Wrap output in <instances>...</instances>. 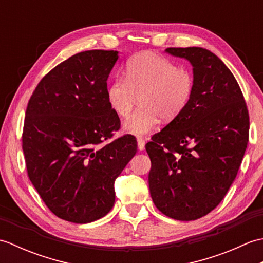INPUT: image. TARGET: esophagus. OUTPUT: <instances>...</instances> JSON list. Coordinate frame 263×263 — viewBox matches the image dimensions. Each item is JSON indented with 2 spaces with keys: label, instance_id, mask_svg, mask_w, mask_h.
Listing matches in <instances>:
<instances>
[{
  "label": "esophagus",
  "instance_id": "esophagus-1",
  "mask_svg": "<svg viewBox=\"0 0 263 263\" xmlns=\"http://www.w3.org/2000/svg\"><path fill=\"white\" fill-rule=\"evenodd\" d=\"M138 149L139 150H143L144 146H146V140L143 138H138Z\"/></svg>",
  "mask_w": 263,
  "mask_h": 263
}]
</instances>
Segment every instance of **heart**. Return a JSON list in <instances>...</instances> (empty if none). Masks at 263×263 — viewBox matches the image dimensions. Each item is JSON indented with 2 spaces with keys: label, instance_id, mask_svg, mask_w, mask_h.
Instances as JSON below:
<instances>
[{
  "label": "heart",
  "instance_id": "heart-1",
  "mask_svg": "<svg viewBox=\"0 0 263 263\" xmlns=\"http://www.w3.org/2000/svg\"><path fill=\"white\" fill-rule=\"evenodd\" d=\"M195 90L193 72L178 66L154 52H141L127 61L124 78L117 77L106 89L109 107L125 119L140 98L141 107L124 128L143 136L157 126L159 119L166 123L176 120L191 103Z\"/></svg>",
  "mask_w": 263,
  "mask_h": 263
}]
</instances>
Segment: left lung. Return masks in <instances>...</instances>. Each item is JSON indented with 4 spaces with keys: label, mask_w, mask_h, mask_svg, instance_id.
<instances>
[{
    "label": "left lung",
    "mask_w": 263,
    "mask_h": 263,
    "mask_svg": "<svg viewBox=\"0 0 263 263\" xmlns=\"http://www.w3.org/2000/svg\"><path fill=\"white\" fill-rule=\"evenodd\" d=\"M166 52L191 62L195 90L186 109L146 144L149 190L164 215L195 220L220 203L235 180L249 142V110L236 79L214 53Z\"/></svg>",
    "instance_id": "obj_1"
}]
</instances>
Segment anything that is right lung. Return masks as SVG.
I'll return each instance as SVG.
<instances>
[{
  "instance_id": "1",
  "label": "right lung",
  "mask_w": 263,
  "mask_h": 263,
  "mask_svg": "<svg viewBox=\"0 0 263 263\" xmlns=\"http://www.w3.org/2000/svg\"><path fill=\"white\" fill-rule=\"evenodd\" d=\"M116 51L80 52L44 76L28 102L22 150L28 177L61 219L86 224L107 215L115 180L137 153L106 97Z\"/></svg>"
}]
</instances>
